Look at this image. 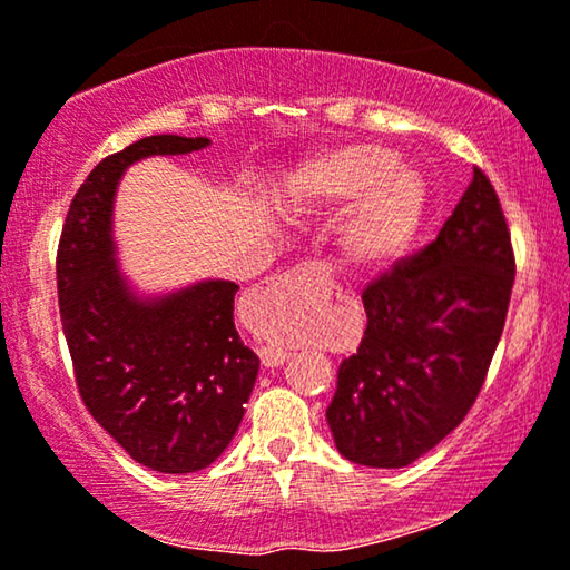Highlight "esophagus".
<instances>
[{"mask_svg":"<svg viewBox=\"0 0 570 570\" xmlns=\"http://www.w3.org/2000/svg\"><path fill=\"white\" fill-rule=\"evenodd\" d=\"M295 285H308V287H314L316 293H324V295L334 293L332 272L322 262H306V264H301V267H295L291 275H285L279 279H269V283L262 287V293L275 295L279 291H285V287H295ZM259 357L267 368H275V365H283L287 361V353L279 347H262Z\"/></svg>","mask_w":570,"mask_h":570,"instance_id":"esophagus-1","label":"esophagus"}]
</instances>
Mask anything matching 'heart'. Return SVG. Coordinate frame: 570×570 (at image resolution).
<instances>
[{
  "label": "heart",
  "instance_id": "obj_1",
  "mask_svg": "<svg viewBox=\"0 0 570 570\" xmlns=\"http://www.w3.org/2000/svg\"><path fill=\"white\" fill-rule=\"evenodd\" d=\"M340 228V254L357 269H381L415 244L428 209L425 178L376 145H347L303 163L287 191L295 213L352 205Z\"/></svg>",
  "mask_w": 570,
  "mask_h": 570
}]
</instances>
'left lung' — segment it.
Segmentation results:
<instances>
[{"label": "left lung", "mask_w": 570, "mask_h": 570, "mask_svg": "<svg viewBox=\"0 0 570 570\" xmlns=\"http://www.w3.org/2000/svg\"><path fill=\"white\" fill-rule=\"evenodd\" d=\"M513 275L501 199L474 168L435 240L363 291L368 326L326 407L342 456L396 470L462 423L503 334Z\"/></svg>", "instance_id": "obj_1"}]
</instances>
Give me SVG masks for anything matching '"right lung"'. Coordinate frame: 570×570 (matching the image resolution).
<instances>
[{
    "label": "right lung",
    "instance_id": "add662e5",
    "mask_svg": "<svg viewBox=\"0 0 570 570\" xmlns=\"http://www.w3.org/2000/svg\"><path fill=\"white\" fill-rule=\"evenodd\" d=\"M207 145L155 135L108 155L77 189L57 252L61 330L85 407L135 462L166 474L205 470L228 449L259 357L233 324L236 283L131 293L114 256V194L131 163Z\"/></svg>",
    "mask_w": 570,
    "mask_h": 570
}]
</instances>
